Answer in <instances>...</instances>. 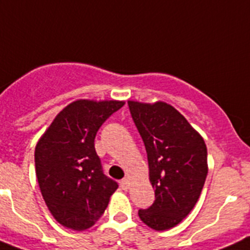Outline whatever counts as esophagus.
Instances as JSON below:
<instances>
[{"instance_id": "obj_1", "label": "esophagus", "mask_w": 250, "mask_h": 250, "mask_svg": "<svg viewBox=\"0 0 250 250\" xmlns=\"http://www.w3.org/2000/svg\"><path fill=\"white\" fill-rule=\"evenodd\" d=\"M121 186H122L123 190H128V188H129V180L123 179L122 181H121Z\"/></svg>"}]
</instances>
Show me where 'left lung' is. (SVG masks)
Returning <instances> with one entry per match:
<instances>
[{
  "mask_svg": "<svg viewBox=\"0 0 250 250\" xmlns=\"http://www.w3.org/2000/svg\"><path fill=\"white\" fill-rule=\"evenodd\" d=\"M132 118L145 142L155 203L140 210L141 220L157 231L180 224L194 209L208 175L203 136L166 102L128 101Z\"/></svg>",
  "mask_w": 250,
  "mask_h": 250,
  "instance_id": "left-lung-1",
  "label": "left lung"
}]
</instances>
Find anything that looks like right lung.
<instances>
[{
	"mask_svg": "<svg viewBox=\"0 0 250 250\" xmlns=\"http://www.w3.org/2000/svg\"><path fill=\"white\" fill-rule=\"evenodd\" d=\"M123 104L114 99L71 102L36 143L35 170L41 195L62 227L75 231L92 228L118 188L102 171L94 138L104 121Z\"/></svg>",
	"mask_w": 250,
	"mask_h": 250,
	"instance_id": "obj_1",
	"label": "right lung"
}]
</instances>
